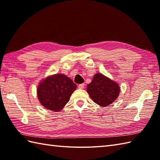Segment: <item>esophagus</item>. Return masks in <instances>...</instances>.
<instances>
[{"label": "esophagus", "mask_w": 160, "mask_h": 160, "mask_svg": "<svg viewBox=\"0 0 160 160\" xmlns=\"http://www.w3.org/2000/svg\"><path fill=\"white\" fill-rule=\"evenodd\" d=\"M84 87V84H80L78 85V88H79L80 89H83Z\"/></svg>", "instance_id": "1"}]
</instances>
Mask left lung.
<instances>
[{
	"instance_id": "8db88e82",
	"label": "left lung",
	"mask_w": 160,
	"mask_h": 160,
	"mask_svg": "<svg viewBox=\"0 0 160 160\" xmlns=\"http://www.w3.org/2000/svg\"><path fill=\"white\" fill-rule=\"evenodd\" d=\"M117 82L102 73L95 75L91 82L87 84V91L94 102L102 107H107L117 99L120 93Z\"/></svg>"
}]
</instances>
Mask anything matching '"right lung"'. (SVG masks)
Returning <instances> with one entry per match:
<instances>
[{
	"mask_svg": "<svg viewBox=\"0 0 160 160\" xmlns=\"http://www.w3.org/2000/svg\"><path fill=\"white\" fill-rule=\"evenodd\" d=\"M76 87L69 77L64 74H56L40 82L37 93L43 107L51 111H60L69 102Z\"/></svg>",
	"mask_w": 160,
	"mask_h": 160,
	"instance_id": "1",
	"label": "right lung"
}]
</instances>
